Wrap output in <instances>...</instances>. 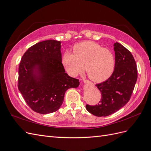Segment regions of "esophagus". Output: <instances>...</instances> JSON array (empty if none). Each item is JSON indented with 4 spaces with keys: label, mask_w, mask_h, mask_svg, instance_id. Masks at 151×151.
<instances>
[{
    "label": "esophagus",
    "mask_w": 151,
    "mask_h": 151,
    "mask_svg": "<svg viewBox=\"0 0 151 151\" xmlns=\"http://www.w3.org/2000/svg\"><path fill=\"white\" fill-rule=\"evenodd\" d=\"M84 83H86V82L85 81V82H84ZM92 85H93V84H91V86H92Z\"/></svg>",
    "instance_id": "obj_1"
}]
</instances>
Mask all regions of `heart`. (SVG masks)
<instances>
[{"label":"heart","mask_w":151,"mask_h":151,"mask_svg":"<svg viewBox=\"0 0 151 151\" xmlns=\"http://www.w3.org/2000/svg\"><path fill=\"white\" fill-rule=\"evenodd\" d=\"M75 53L65 52L62 62L67 72L76 76L84 69L89 78L96 83L107 80L115 68V56L111 50L104 48L91 41H86L75 45Z\"/></svg>","instance_id":"b5f03b06"}]
</instances>
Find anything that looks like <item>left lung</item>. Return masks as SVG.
I'll return each mask as SVG.
<instances>
[{"mask_svg": "<svg viewBox=\"0 0 151 151\" xmlns=\"http://www.w3.org/2000/svg\"><path fill=\"white\" fill-rule=\"evenodd\" d=\"M115 68L106 81L96 85L101 93L97 105L86 104L90 113L101 117L116 112L129 102L137 79V68L131 52L119 43H114Z\"/></svg>", "mask_w": 151, "mask_h": 151, "instance_id": "obj_1", "label": "left lung"}]
</instances>
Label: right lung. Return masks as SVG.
Masks as SVG:
<instances>
[{
    "label": "right lung",
    "mask_w": 151,
    "mask_h": 151,
    "mask_svg": "<svg viewBox=\"0 0 151 151\" xmlns=\"http://www.w3.org/2000/svg\"><path fill=\"white\" fill-rule=\"evenodd\" d=\"M60 44L54 40L39 42L28 49L20 62L18 89L26 103L36 113L57 111L65 91L79 86L78 79L65 73Z\"/></svg>",
    "instance_id": "add662e5"
}]
</instances>
